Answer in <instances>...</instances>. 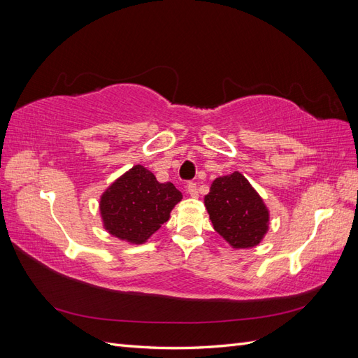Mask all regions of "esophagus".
Returning <instances> with one entry per match:
<instances>
[{"label":"esophagus","instance_id":"1","mask_svg":"<svg viewBox=\"0 0 358 358\" xmlns=\"http://www.w3.org/2000/svg\"><path fill=\"white\" fill-rule=\"evenodd\" d=\"M187 192L189 194V196H191L192 199H197V197H199V188H197V183L189 182L188 185H187Z\"/></svg>","mask_w":358,"mask_h":358}]
</instances>
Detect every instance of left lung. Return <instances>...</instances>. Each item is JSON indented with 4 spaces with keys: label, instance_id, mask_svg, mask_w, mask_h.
Listing matches in <instances>:
<instances>
[{
    "label": "left lung",
    "instance_id": "obj_1",
    "mask_svg": "<svg viewBox=\"0 0 358 358\" xmlns=\"http://www.w3.org/2000/svg\"><path fill=\"white\" fill-rule=\"evenodd\" d=\"M204 206L215 231L234 249L257 246L268 231L267 206L239 171L216 178Z\"/></svg>",
    "mask_w": 358,
    "mask_h": 358
}]
</instances>
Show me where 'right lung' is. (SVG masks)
<instances>
[{"label":"right lung","mask_w":358,"mask_h":358,"mask_svg":"<svg viewBox=\"0 0 358 358\" xmlns=\"http://www.w3.org/2000/svg\"><path fill=\"white\" fill-rule=\"evenodd\" d=\"M180 200L182 192L171 182H158L152 171L137 164L101 194L103 227L117 239L142 245L169 221Z\"/></svg>","instance_id":"right-lung-1"}]
</instances>
